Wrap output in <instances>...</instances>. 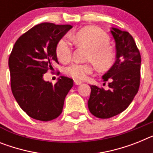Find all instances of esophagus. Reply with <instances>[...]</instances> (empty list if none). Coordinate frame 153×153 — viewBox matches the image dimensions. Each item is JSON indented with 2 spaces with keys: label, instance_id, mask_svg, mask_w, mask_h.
I'll list each match as a JSON object with an SVG mask.
<instances>
[{
  "label": "esophagus",
  "instance_id": "34e87169",
  "mask_svg": "<svg viewBox=\"0 0 153 153\" xmlns=\"http://www.w3.org/2000/svg\"><path fill=\"white\" fill-rule=\"evenodd\" d=\"M82 82L79 81V80H74V84L75 85H80V84H82Z\"/></svg>",
  "mask_w": 153,
  "mask_h": 153
}]
</instances>
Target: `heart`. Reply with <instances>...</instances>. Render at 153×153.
I'll use <instances>...</instances> for the list:
<instances>
[{"instance_id": "obj_1", "label": "heart", "mask_w": 153, "mask_h": 153, "mask_svg": "<svg viewBox=\"0 0 153 153\" xmlns=\"http://www.w3.org/2000/svg\"><path fill=\"white\" fill-rule=\"evenodd\" d=\"M73 41L88 49L87 60L92 61L99 71H108L115 62V53L110 44V38L102 30L94 26H87L72 36ZM56 56L61 62H66L72 56V48L67 39L63 38L56 45ZM91 63H73L66 68V74L75 79H85L93 72Z\"/></svg>"}]
</instances>
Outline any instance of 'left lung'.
Segmentation results:
<instances>
[{
    "label": "left lung",
    "instance_id": "8db88e82",
    "mask_svg": "<svg viewBox=\"0 0 153 153\" xmlns=\"http://www.w3.org/2000/svg\"><path fill=\"white\" fill-rule=\"evenodd\" d=\"M116 47L114 66L102 76L108 81L109 90L91 85L88 108L93 115L109 118L120 114L129 106L140 84L141 56L135 40L128 32L111 28Z\"/></svg>",
    "mask_w": 153,
    "mask_h": 153
}]
</instances>
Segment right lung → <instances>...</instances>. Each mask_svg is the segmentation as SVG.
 <instances>
[{
    "mask_svg": "<svg viewBox=\"0 0 153 153\" xmlns=\"http://www.w3.org/2000/svg\"><path fill=\"white\" fill-rule=\"evenodd\" d=\"M72 28L70 25L41 23L19 37L8 60L12 94L29 117L49 121L60 115L74 80L61 76L55 85L43 75L58 62L56 45Z\"/></svg>",
    "mask_w": 153,
    "mask_h": 153,
    "instance_id": "add662e5",
    "label": "right lung"
}]
</instances>
